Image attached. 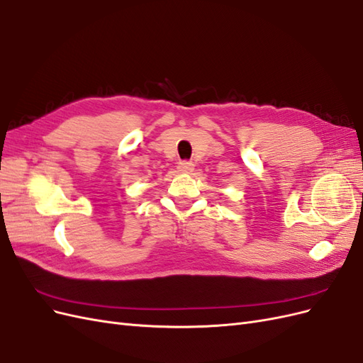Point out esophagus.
Instances as JSON below:
<instances>
[{"instance_id":"34e87169","label":"esophagus","mask_w":363,"mask_h":363,"mask_svg":"<svg viewBox=\"0 0 363 363\" xmlns=\"http://www.w3.org/2000/svg\"><path fill=\"white\" fill-rule=\"evenodd\" d=\"M194 169V163L188 162V160H183L179 163V171L182 172H191Z\"/></svg>"}]
</instances>
